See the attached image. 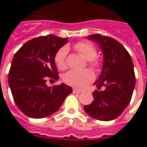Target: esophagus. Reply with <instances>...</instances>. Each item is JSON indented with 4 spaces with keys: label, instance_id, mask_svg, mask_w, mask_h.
<instances>
[{
    "label": "esophagus",
    "instance_id": "esophagus-1",
    "mask_svg": "<svg viewBox=\"0 0 147 147\" xmlns=\"http://www.w3.org/2000/svg\"><path fill=\"white\" fill-rule=\"evenodd\" d=\"M73 92L74 93H77V94H80V93H82V90H81L76 89V88H74Z\"/></svg>",
    "mask_w": 147,
    "mask_h": 147
}]
</instances>
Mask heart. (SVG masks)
Wrapping results in <instances>:
<instances>
[{
    "label": "heart",
    "instance_id": "obj_1",
    "mask_svg": "<svg viewBox=\"0 0 147 147\" xmlns=\"http://www.w3.org/2000/svg\"><path fill=\"white\" fill-rule=\"evenodd\" d=\"M74 49L78 53H80L85 60L91 61L92 66L98 65L97 61L94 60L97 54V51L92 44L89 42H81L76 43L74 45ZM67 52V49L63 47L57 53L55 56V64L59 69L63 70L66 67L65 59H66ZM93 80H94V74L89 69H84L81 71L71 70L66 72L63 76V80L67 84L79 88L85 86Z\"/></svg>",
    "mask_w": 147,
    "mask_h": 147
}]
</instances>
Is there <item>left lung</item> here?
<instances>
[{
  "instance_id": "obj_1",
  "label": "left lung",
  "mask_w": 147,
  "mask_h": 147,
  "mask_svg": "<svg viewBox=\"0 0 147 147\" xmlns=\"http://www.w3.org/2000/svg\"><path fill=\"white\" fill-rule=\"evenodd\" d=\"M100 46L103 65L99 78L94 85L104 90L93 92L94 101L84 110L96 120L109 121L120 116L129 104L136 85L134 65L126 49L110 37L94 34L87 36Z\"/></svg>"
}]
</instances>
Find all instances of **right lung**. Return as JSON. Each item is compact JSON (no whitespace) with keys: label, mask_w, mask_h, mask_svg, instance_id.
Segmentation results:
<instances>
[{"label":"right lung","mask_w":147,"mask_h":147,"mask_svg":"<svg viewBox=\"0 0 147 147\" xmlns=\"http://www.w3.org/2000/svg\"><path fill=\"white\" fill-rule=\"evenodd\" d=\"M67 39L53 34L38 37L26 42L15 54L8 84L18 108L27 117L50 116L72 93V88L64 83L53 87L46 85L49 79H59L55 56Z\"/></svg>","instance_id":"add662e5"}]
</instances>
